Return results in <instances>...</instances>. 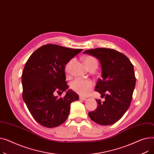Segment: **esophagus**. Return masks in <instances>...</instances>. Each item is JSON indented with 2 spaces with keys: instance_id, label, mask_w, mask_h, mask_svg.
Masks as SVG:
<instances>
[{
  "instance_id": "esophagus-1",
  "label": "esophagus",
  "mask_w": 154,
  "mask_h": 154,
  "mask_svg": "<svg viewBox=\"0 0 154 154\" xmlns=\"http://www.w3.org/2000/svg\"><path fill=\"white\" fill-rule=\"evenodd\" d=\"M79 99H80V100H85L87 99V98H86V97H83V96L80 95V96H79Z\"/></svg>"
}]
</instances>
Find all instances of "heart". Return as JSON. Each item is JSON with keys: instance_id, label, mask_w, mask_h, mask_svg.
Listing matches in <instances>:
<instances>
[{"instance_id": "obj_1", "label": "heart", "mask_w": 154, "mask_h": 154, "mask_svg": "<svg viewBox=\"0 0 154 154\" xmlns=\"http://www.w3.org/2000/svg\"><path fill=\"white\" fill-rule=\"evenodd\" d=\"M74 60H69L65 67V71L66 74H69ZM84 62L88 70L92 69H96L98 67V61L95 57L92 55H87L84 58ZM94 83L92 80L82 79H76L71 83L70 87L72 89L79 94L85 95L93 87Z\"/></svg>"}]
</instances>
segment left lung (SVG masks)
Returning a JSON list of instances; mask_svg holds the SVG:
<instances>
[{
  "instance_id": "obj_1",
  "label": "left lung",
  "mask_w": 154,
  "mask_h": 154,
  "mask_svg": "<svg viewBox=\"0 0 154 154\" xmlns=\"http://www.w3.org/2000/svg\"><path fill=\"white\" fill-rule=\"evenodd\" d=\"M84 54L100 61L102 78L98 79L95 91L105 98L104 102L95 99L97 107L88 116L99 125L114 124L122 117L132 101L135 86L133 65L127 56L112 48H97Z\"/></svg>"
}]
</instances>
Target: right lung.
<instances>
[{
  "instance_id": "right-lung-1",
  "label": "right lung",
  "mask_w": 154,
  "mask_h": 154,
  "mask_svg": "<svg viewBox=\"0 0 154 154\" xmlns=\"http://www.w3.org/2000/svg\"><path fill=\"white\" fill-rule=\"evenodd\" d=\"M82 49H72L47 44L33 52L26 63L22 75V98L34 119L45 127L62 124L67 119L72 102L79 95L71 89L63 98L54 96L69 88L65 66Z\"/></svg>"
}]
</instances>
